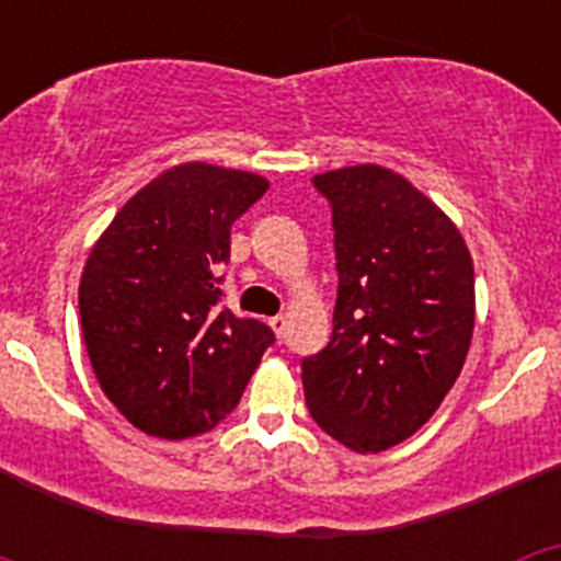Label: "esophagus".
<instances>
[{"instance_id": "34e87169", "label": "esophagus", "mask_w": 561, "mask_h": 561, "mask_svg": "<svg viewBox=\"0 0 561 561\" xmlns=\"http://www.w3.org/2000/svg\"><path fill=\"white\" fill-rule=\"evenodd\" d=\"M286 323H289V320H286L284 314H277V317H272V320H270V329L275 331V336H277V340H280V336H284V331H286Z\"/></svg>"}]
</instances>
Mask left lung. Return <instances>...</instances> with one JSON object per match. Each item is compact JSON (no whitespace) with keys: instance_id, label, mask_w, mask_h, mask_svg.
I'll return each mask as SVG.
<instances>
[{"instance_id":"1","label":"left lung","mask_w":561,"mask_h":561,"mask_svg":"<svg viewBox=\"0 0 561 561\" xmlns=\"http://www.w3.org/2000/svg\"><path fill=\"white\" fill-rule=\"evenodd\" d=\"M311 182L331 202L340 289L331 342L304 359L306 404L342 447L381 453L419 433L460 376L472 255L447 213L390 168Z\"/></svg>"}]
</instances>
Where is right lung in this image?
<instances>
[{"instance_id":"obj_1","label":"right lung","mask_w":561,"mask_h":561,"mask_svg":"<svg viewBox=\"0 0 561 561\" xmlns=\"http://www.w3.org/2000/svg\"><path fill=\"white\" fill-rule=\"evenodd\" d=\"M266 187L257 173L182 162L134 193L89 252L78 286L89 362L142 433L180 440L216 427L275 340L219 309L230 227Z\"/></svg>"}]
</instances>
